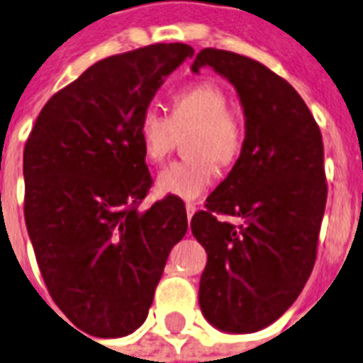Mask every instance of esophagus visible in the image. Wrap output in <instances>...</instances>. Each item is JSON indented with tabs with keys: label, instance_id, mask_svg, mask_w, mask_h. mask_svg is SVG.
<instances>
[{
	"label": "esophagus",
	"instance_id": "esophagus-1",
	"mask_svg": "<svg viewBox=\"0 0 363 363\" xmlns=\"http://www.w3.org/2000/svg\"><path fill=\"white\" fill-rule=\"evenodd\" d=\"M196 209H198V207H196V203H186V217H188V220L192 218V215H194V213H196Z\"/></svg>",
	"mask_w": 363,
	"mask_h": 363
}]
</instances>
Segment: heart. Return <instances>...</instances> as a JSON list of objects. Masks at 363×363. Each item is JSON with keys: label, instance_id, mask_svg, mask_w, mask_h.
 I'll use <instances>...</instances> for the list:
<instances>
[{"label": "heart", "instance_id": "1", "mask_svg": "<svg viewBox=\"0 0 363 363\" xmlns=\"http://www.w3.org/2000/svg\"><path fill=\"white\" fill-rule=\"evenodd\" d=\"M228 93L215 82H194L173 93L169 116L146 108L137 123V137L148 162L160 163L175 146L177 133H188L190 157L169 163L157 175V192L181 200H198L217 179L215 162L228 167L242 156L245 143L243 116L228 106Z\"/></svg>", "mask_w": 363, "mask_h": 363}]
</instances>
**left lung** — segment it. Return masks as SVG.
<instances>
[{"label":"left lung","mask_w":363,"mask_h":363,"mask_svg":"<svg viewBox=\"0 0 363 363\" xmlns=\"http://www.w3.org/2000/svg\"><path fill=\"white\" fill-rule=\"evenodd\" d=\"M203 66L236 87L245 143L190 223L207 253L200 306L217 329L253 333L295 303L316 262L328 200L322 133L297 91L261 62L207 47L192 72ZM218 214L242 223L232 225Z\"/></svg>","instance_id":"left-lung-1"}]
</instances>
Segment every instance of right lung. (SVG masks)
I'll return each instance as SVG.
<instances>
[{"instance_id": "obj_1", "label": "right lung", "mask_w": 363, "mask_h": 363, "mask_svg": "<svg viewBox=\"0 0 363 363\" xmlns=\"http://www.w3.org/2000/svg\"><path fill=\"white\" fill-rule=\"evenodd\" d=\"M186 43L112 55L47 101L24 146V218L47 291L77 329L123 337L148 316L184 201L140 211L152 175L137 123Z\"/></svg>"}]
</instances>
